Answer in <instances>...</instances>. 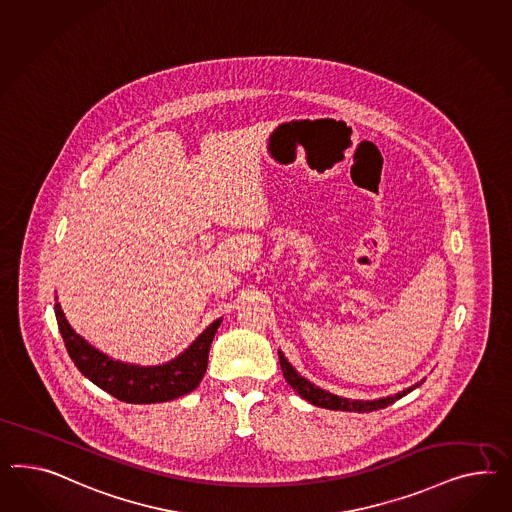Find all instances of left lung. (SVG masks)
<instances>
[{
    "instance_id": "1",
    "label": "left lung",
    "mask_w": 512,
    "mask_h": 512,
    "mask_svg": "<svg viewBox=\"0 0 512 512\" xmlns=\"http://www.w3.org/2000/svg\"><path fill=\"white\" fill-rule=\"evenodd\" d=\"M279 363H281V371L285 380L289 382V386L307 402L320 406V408H328V410H343V412H376L380 408H386L389 404H393L395 401L402 399L404 395H408L410 391H414L415 387L421 386L425 382V378L421 382H417L408 389H402L395 395H389V397H382V399H374V401H354V399H346V397H339V395H333L330 391L322 389V387L315 386L313 382H309L307 378H304L302 374L298 373L294 367H292L289 360L285 358V354L279 350Z\"/></svg>"
}]
</instances>
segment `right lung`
<instances>
[{
    "instance_id": "1",
    "label": "right lung",
    "mask_w": 512,
    "mask_h": 512,
    "mask_svg": "<svg viewBox=\"0 0 512 512\" xmlns=\"http://www.w3.org/2000/svg\"><path fill=\"white\" fill-rule=\"evenodd\" d=\"M54 311L70 360L78 371L111 397L130 404L173 401L194 391L205 376L208 350L221 324V318L214 320L192 345L171 361L162 365H136L113 360L74 332L61 305L57 304V296Z\"/></svg>"
}]
</instances>
